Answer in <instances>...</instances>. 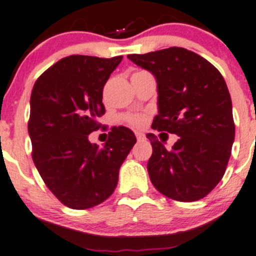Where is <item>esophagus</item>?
I'll list each match as a JSON object with an SVG mask.
<instances>
[{
  "label": "esophagus",
  "instance_id": "1",
  "mask_svg": "<svg viewBox=\"0 0 256 256\" xmlns=\"http://www.w3.org/2000/svg\"><path fill=\"white\" fill-rule=\"evenodd\" d=\"M135 135H136V139H138V140H144L145 139V134L139 132V131H138V132H135Z\"/></svg>",
  "mask_w": 256,
  "mask_h": 256
}]
</instances>
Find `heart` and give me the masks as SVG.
Instances as JSON below:
<instances>
[{
    "label": "heart",
    "mask_w": 256,
    "mask_h": 256,
    "mask_svg": "<svg viewBox=\"0 0 256 256\" xmlns=\"http://www.w3.org/2000/svg\"><path fill=\"white\" fill-rule=\"evenodd\" d=\"M126 120L134 126H142L144 124V116H142V114H130V116L126 117Z\"/></svg>",
    "instance_id": "1"
}]
</instances>
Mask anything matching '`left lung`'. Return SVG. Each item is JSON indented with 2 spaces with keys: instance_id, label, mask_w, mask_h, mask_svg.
I'll list each match as a JSON object with an SVG mask.
<instances>
[{
  "instance_id": "obj_1",
  "label": "left lung",
  "mask_w": 256,
  "mask_h": 256,
  "mask_svg": "<svg viewBox=\"0 0 256 256\" xmlns=\"http://www.w3.org/2000/svg\"><path fill=\"white\" fill-rule=\"evenodd\" d=\"M156 80L152 128L179 136L170 150L148 134V172L162 194L180 202L206 197L222 179L235 140L232 104L225 80L210 62L173 46L128 56Z\"/></svg>"
}]
</instances>
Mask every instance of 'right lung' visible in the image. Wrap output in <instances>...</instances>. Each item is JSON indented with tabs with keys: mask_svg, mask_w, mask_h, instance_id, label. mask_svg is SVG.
Here are the masks:
<instances>
[{
	"mask_svg": "<svg viewBox=\"0 0 256 256\" xmlns=\"http://www.w3.org/2000/svg\"><path fill=\"white\" fill-rule=\"evenodd\" d=\"M122 56H70L38 78L30 97L32 160L62 204L86 210L114 193L118 172L136 142L128 128H114L100 148L88 135L104 114L102 90Z\"/></svg>",
	"mask_w": 256,
	"mask_h": 256,
	"instance_id": "1",
	"label": "right lung"
}]
</instances>
